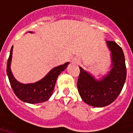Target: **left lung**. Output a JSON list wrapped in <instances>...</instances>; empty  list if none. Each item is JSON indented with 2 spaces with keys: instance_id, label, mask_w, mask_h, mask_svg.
<instances>
[{
  "instance_id": "1",
  "label": "left lung",
  "mask_w": 133,
  "mask_h": 133,
  "mask_svg": "<svg viewBox=\"0 0 133 133\" xmlns=\"http://www.w3.org/2000/svg\"><path fill=\"white\" fill-rule=\"evenodd\" d=\"M111 53L112 68L101 81H97L79 68L77 89L81 98L91 106L102 107L113 103L122 90L126 79V66L123 50L114 41H107Z\"/></svg>"
}]
</instances>
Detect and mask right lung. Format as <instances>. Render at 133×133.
<instances>
[{"instance_id": "right-lung-1", "label": "right lung", "mask_w": 133, "mask_h": 133, "mask_svg": "<svg viewBox=\"0 0 133 133\" xmlns=\"http://www.w3.org/2000/svg\"><path fill=\"white\" fill-rule=\"evenodd\" d=\"M12 49L13 46H12L8 60L7 74L10 85L15 95L22 101L30 104L43 103L46 101L53 94L58 76L66 68L69 63H65V64L53 68L43 79L37 82L24 84L15 79L10 70Z\"/></svg>"}]
</instances>
